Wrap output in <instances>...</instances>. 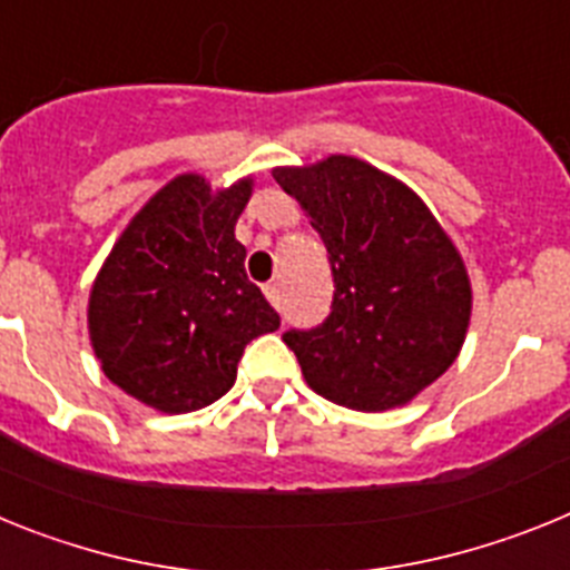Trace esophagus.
Returning <instances> with one entry per match:
<instances>
[{
  "label": "esophagus",
  "instance_id": "34e87169",
  "mask_svg": "<svg viewBox=\"0 0 570 570\" xmlns=\"http://www.w3.org/2000/svg\"><path fill=\"white\" fill-rule=\"evenodd\" d=\"M265 296L271 299V305H276V308H282V288H279V282H268L265 285Z\"/></svg>",
  "mask_w": 570,
  "mask_h": 570
}]
</instances>
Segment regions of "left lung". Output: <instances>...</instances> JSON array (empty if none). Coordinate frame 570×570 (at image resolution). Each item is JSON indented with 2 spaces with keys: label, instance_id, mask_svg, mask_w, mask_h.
Wrapping results in <instances>:
<instances>
[{
  "label": "left lung",
  "instance_id": "8db88e82",
  "mask_svg": "<svg viewBox=\"0 0 570 570\" xmlns=\"http://www.w3.org/2000/svg\"><path fill=\"white\" fill-rule=\"evenodd\" d=\"M274 179L305 208L334 276L331 314L282 342L325 400L354 411L405 405L465 342L471 282L460 254L414 190L354 156L276 168Z\"/></svg>",
  "mask_w": 570,
  "mask_h": 570
}]
</instances>
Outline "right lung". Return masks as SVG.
Segmentation results:
<instances>
[{
    "mask_svg": "<svg viewBox=\"0 0 570 570\" xmlns=\"http://www.w3.org/2000/svg\"><path fill=\"white\" fill-rule=\"evenodd\" d=\"M248 196L250 179L214 194L203 176H176L94 282L88 328L105 376L156 411L188 414L228 394L245 345L279 328L234 236Z\"/></svg>",
    "mask_w": 570,
    "mask_h": 570,
    "instance_id": "obj_1",
    "label": "right lung"
}]
</instances>
